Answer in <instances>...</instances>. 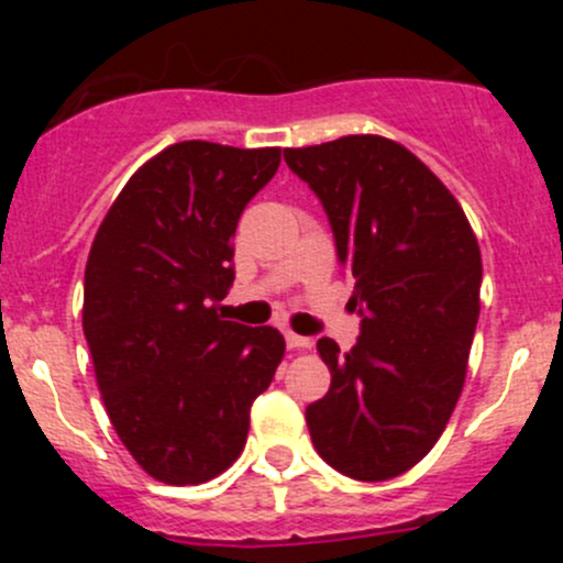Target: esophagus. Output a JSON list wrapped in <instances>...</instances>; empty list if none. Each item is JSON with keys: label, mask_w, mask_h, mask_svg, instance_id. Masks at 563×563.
Masks as SVG:
<instances>
[{"label": "esophagus", "mask_w": 563, "mask_h": 563, "mask_svg": "<svg viewBox=\"0 0 563 563\" xmlns=\"http://www.w3.org/2000/svg\"><path fill=\"white\" fill-rule=\"evenodd\" d=\"M286 343H288V349L308 351L310 345H313V340H310V338H302V334H297V332H286Z\"/></svg>", "instance_id": "obj_1"}]
</instances>
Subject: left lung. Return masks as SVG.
<instances>
[{
    "instance_id": "8db88e82",
    "label": "left lung",
    "mask_w": 563,
    "mask_h": 563,
    "mask_svg": "<svg viewBox=\"0 0 563 563\" xmlns=\"http://www.w3.org/2000/svg\"><path fill=\"white\" fill-rule=\"evenodd\" d=\"M283 157L321 198L362 316L345 354L318 340L332 384L305 411L310 439L340 474L391 479L433 450L463 391L479 242L444 181L397 141L343 135Z\"/></svg>"
}]
</instances>
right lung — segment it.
Here are the masks:
<instances>
[{
  "mask_svg": "<svg viewBox=\"0 0 563 563\" xmlns=\"http://www.w3.org/2000/svg\"><path fill=\"white\" fill-rule=\"evenodd\" d=\"M280 150L179 141L128 179L84 272V334L108 419L166 485H201L242 455L250 406L275 378V327L223 321L240 214Z\"/></svg>",
  "mask_w": 563,
  "mask_h": 563,
  "instance_id": "1",
  "label": "right lung"
}]
</instances>
